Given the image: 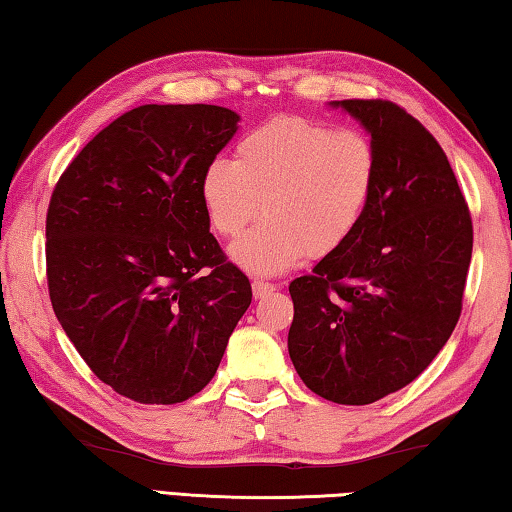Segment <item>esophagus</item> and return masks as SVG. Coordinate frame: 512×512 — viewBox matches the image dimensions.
I'll return each mask as SVG.
<instances>
[{"label": "esophagus", "mask_w": 512, "mask_h": 512, "mask_svg": "<svg viewBox=\"0 0 512 512\" xmlns=\"http://www.w3.org/2000/svg\"><path fill=\"white\" fill-rule=\"evenodd\" d=\"M275 291V284H271V282H264V280H255L253 282V296L255 298H264V296H268V293H273Z\"/></svg>", "instance_id": "1"}]
</instances>
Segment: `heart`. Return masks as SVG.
Segmentation results:
<instances>
[{
    "label": "heart",
    "mask_w": 512,
    "mask_h": 512,
    "mask_svg": "<svg viewBox=\"0 0 512 512\" xmlns=\"http://www.w3.org/2000/svg\"><path fill=\"white\" fill-rule=\"evenodd\" d=\"M377 149L354 128L280 115L255 126L237 144V160L207 164L203 205L214 232L235 239L232 259L257 275H277L305 255L339 250L359 228L377 183Z\"/></svg>",
    "instance_id": "obj_1"
}]
</instances>
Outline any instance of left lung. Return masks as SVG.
Listing matches in <instances>:
<instances>
[{
    "label": "left lung",
    "instance_id": "left-lung-1",
    "mask_svg": "<svg viewBox=\"0 0 512 512\" xmlns=\"http://www.w3.org/2000/svg\"><path fill=\"white\" fill-rule=\"evenodd\" d=\"M377 149L359 228L289 284V354L309 391L372 404L422 375L463 309L472 216L445 151L404 108L345 99Z\"/></svg>",
    "mask_w": 512,
    "mask_h": 512
}]
</instances>
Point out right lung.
I'll list each match as a JSON object with an SVG mask.
<instances>
[{
    "instance_id": "1",
    "label": "right lung",
    "mask_w": 512,
    "mask_h": 512,
    "mask_svg": "<svg viewBox=\"0 0 512 512\" xmlns=\"http://www.w3.org/2000/svg\"><path fill=\"white\" fill-rule=\"evenodd\" d=\"M237 121L207 103L133 108L83 146L51 194V307L94 375L133 402L203 391L253 300L201 196Z\"/></svg>"
}]
</instances>
